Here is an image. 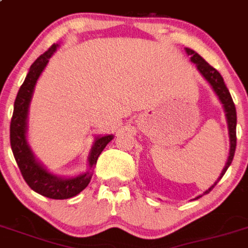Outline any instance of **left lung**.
Wrapping results in <instances>:
<instances>
[{
    "instance_id": "obj_1",
    "label": "left lung",
    "mask_w": 248,
    "mask_h": 248,
    "mask_svg": "<svg viewBox=\"0 0 248 248\" xmlns=\"http://www.w3.org/2000/svg\"><path fill=\"white\" fill-rule=\"evenodd\" d=\"M185 50H186L188 55H191L190 60L195 64V65H197L198 70L202 73V76L204 77L208 82H209V84L212 85V88L214 89L216 94L219 97V101L222 102V105H223V107H224V111H226L227 124H228V131H230V141H231L230 156H228V161H227L226 166H224V169H223V171H222V174H220L219 179H218L217 182L214 183V185H216L218 182H219L220 178L224 175V172L227 171L228 166L231 165L232 160H233L234 151H236V143H237L236 107H234L233 99H232V97H231L230 91H228V88H227L226 84H224V80H223V78H222V76L219 74V72H218L217 69H214L212 65H209V64H208L207 62H205V60L203 59V58H202L198 53H195L194 50L188 49V47H186ZM214 185H212L211 188L208 189L204 194H208V193H209V191L214 188ZM198 198H201V195H199V197H197L195 199H198Z\"/></svg>"
}]
</instances>
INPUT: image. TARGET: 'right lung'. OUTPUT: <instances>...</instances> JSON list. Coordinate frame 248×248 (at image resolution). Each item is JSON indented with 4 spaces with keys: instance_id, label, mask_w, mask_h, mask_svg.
<instances>
[{
    "instance_id": "right-lung-1",
    "label": "right lung",
    "mask_w": 248,
    "mask_h": 248,
    "mask_svg": "<svg viewBox=\"0 0 248 248\" xmlns=\"http://www.w3.org/2000/svg\"><path fill=\"white\" fill-rule=\"evenodd\" d=\"M58 45H51L49 49L35 60L30 66L28 76L18 89L14 105L11 124H10V142L14 153L15 160L17 163L18 169L24 176L25 182L31 189L39 194L47 197L50 199H68L76 197L89 184L92 178V171H87L76 178H58L44 169L40 164L35 160L30 147L26 141V120H28L29 105H30L34 87L41 72L46 66L50 57L57 50ZM113 139L112 135L98 137L92 147L89 155V168L92 169L97 163L99 154L103 151L109 141Z\"/></svg>"
}]
</instances>
